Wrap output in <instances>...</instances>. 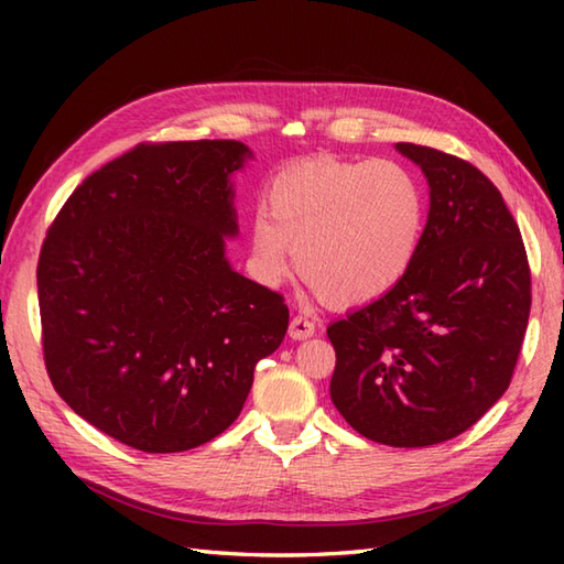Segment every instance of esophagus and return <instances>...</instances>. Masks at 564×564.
Here are the masks:
<instances>
[{"label":"esophagus","instance_id":"esophagus-1","mask_svg":"<svg viewBox=\"0 0 564 564\" xmlns=\"http://www.w3.org/2000/svg\"><path fill=\"white\" fill-rule=\"evenodd\" d=\"M289 334H291V339H295V341L313 337V334H315V322H313V319H307L305 315H297V317H293V319H291Z\"/></svg>","mask_w":564,"mask_h":564}]
</instances>
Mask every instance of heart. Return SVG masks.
I'll return each mask as SVG.
<instances>
[{
  "instance_id": "1",
  "label": "heart",
  "mask_w": 564,
  "mask_h": 564,
  "mask_svg": "<svg viewBox=\"0 0 564 564\" xmlns=\"http://www.w3.org/2000/svg\"><path fill=\"white\" fill-rule=\"evenodd\" d=\"M249 220L251 263L263 283L291 273L295 251L317 293L361 305L390 293L416 261L426 194L412 170L392 160H310L271 178Z\"/></svg>"
}]
</instances>
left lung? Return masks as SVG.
I'll return each instance as SVG.
<instances>
[{
    "label": "left lung",
    "instance_id": "1",
    "mask_svg": "<svg viewBox=\"0 0 564 564\" xmlns=\"http://www.w3.org/2000/svg\"><path fill=\"white\" fill-rule=\"evenodd\" d=\"M429 184L424 239L386 295L332 322V402L358 434L424 448L507 392L531 313V271L505 198L453 154L398 142Z\"/></svg>",
    "mask_w": 564,
    "mask_h": 564
}]
</instances>
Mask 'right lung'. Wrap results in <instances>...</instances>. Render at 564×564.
<instances>
[{
	"label": "right lung",
	"mask_w": 564,
	"mask_h": 564,
	"mask_svg": "<svg viewBox=\"0 0 564 564\" xmlns=\"http://www.w3.org/2000/svg\"><path fill=\"white\" fill-rule=\"evenodd\" d=\"M245 142L140 145L75 188L39 259L47 376L72 410L145 453L208 443L289 329L283 297L225 254Z\"/></svg>",
	"instance_id": "right-lung-1"
}]
</instances>
